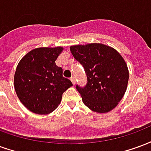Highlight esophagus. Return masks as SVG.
Returning <instances> with one entry per match:
<instances>
[{"label":"esophagus","instance_id":"obj_1","mask_svg":"<svg viewBox=\"0 0 151 151\" xmlns=\"http://www.w3.org/2000/svg\"><path fill=\"white\" fill-rule=\"evenodd\" d=\"M70 80H71V82H72L73 84L74 85V84H75V78H74L73 77H71V78H70Z\"/></svg>","mask_w":151,"mask_h":151}]
</instances>
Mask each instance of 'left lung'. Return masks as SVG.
<instances>
[{"mask_svg":"<svg viewBox=\"0 0 151 151\" xmlns=\"http://www.w3.org/2000/svg\"><path fill=\"white\" fill-rule=\"evenodd\" d=\"M73 56L85 70L87 82L76 85L84 104L92 111L112 110L123 98L129 81V70L120 54L101 43L70 47Z\"/></svg>","mask_w":151,"mask_h":151,"instance_id":"1","label":"left lung"}]
</instances>
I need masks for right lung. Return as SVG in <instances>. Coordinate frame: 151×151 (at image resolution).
I'll return each mask as SVG.
<instances>
[{"instance_id": "obj_1", "label": "right lung", "mask_w": 151, "mask_h": 151, "mask_svg": "<svg viewBox=\"0 0 151 151\" xmlns=\"http://www.w3.org/2000/svg\"><path fill=\"white\" fill-rule=\"evenodd\" d=\"M62 50L60 47L35 48L18 63L15 91L22 104L34 113L52 112L60 104L63 93L73 86L55 63Z\"/></svg>"}]
</instances>
